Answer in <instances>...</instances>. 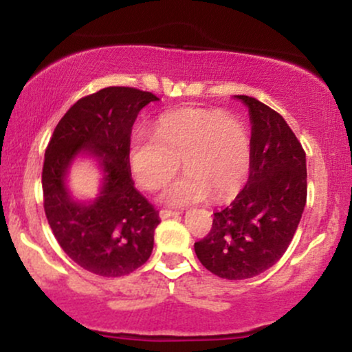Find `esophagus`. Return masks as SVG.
<instances>
[{
	"instance_id": "1",
	"label": "esophagus",
	"mask_w": 352,
	"mask_h": 352,
	"mask_svg": "<svg viewBox=\"0 0 352 352\" xmlns=\"http://www.w3.org/2000/svg\"><path fill=\"white\" fill-rule=\"evenodd\" d=\"M180 212H175V210H160L159 217L165 220V218H170V217H179Z\"/></svg>"
}]
</instances>
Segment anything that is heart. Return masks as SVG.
Listing matches in <instances>:
<instances>
[{
  "label": "heart",
  "mask_w": 352,
  "mask_h": 352,
  "mask_svg": "<svg viewBox=\"0 0 352 352\" xmlns=\"http://www.w3.org/2000/svg\"><path fill=\"white\" fill-rule=\"evenodd\" d=\"M180 160L187 173L164 192L173 207L235 197L252 172L250 129L221 109H180L157 120L155 134L139 131L129 142V162L137 184L159 190L175 175Z\"/></svg>",
  "instance_id": "b5f03b06"
}]
</instances>
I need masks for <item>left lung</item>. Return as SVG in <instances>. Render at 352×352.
<instances>
[{
	"instance_id": "1",
	"label": "left lung",
	"mask_w": 352,
	"mask_h": 352,
	"mask_svg": "<svg viewBox=\"0 0 352 352\" xmlns=\"http://www.w3.org/2000/svg\"><path fill=\"white\" fill-rule=\"evenodd\" d=\"M253 160L248 182L227 208L213 213L212 230L195 243L200 263L225 280L266 272L288 250L308 195L306 153L286 120L250 96Z\"/></svg>"
}]
</instances>
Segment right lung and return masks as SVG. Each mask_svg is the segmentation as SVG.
I'll use <instances>...</instances> for the list:
<instances>
[{
  "instance_id": "add662e5",
  "label": "right lung",
  "mask_w": 352,
  "mask_h": 352,
  "mask_svg": "<svg viewBox=\"0 0 352 352\" xmlns=\"http://www.w3.org/2000/svg\"><path fill=\"white\" fill-rule=\"evenodd\" d=\"M153 100L152 92L122 86L86 96L59 120L44 153L47 223L67 256L99 276L135 272L152 253L159 212L134 187L129 142L137 114ZM80 151L96 156L104 173L100 197L89 204L72 201L65 188L67 168Z\"/></svg>"
}]
</instances>
